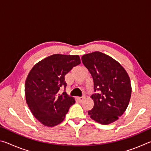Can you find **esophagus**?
I'll list each match as a JSON object with an SVG mask.
<instances>
[{"instance_id": "obj_1", "label": "esophagus", "mask_w": 151, "mask_h": 151, "mask_svg": "<svg viewBox=\"0 0 151 151\" xmlns=\"http://www.w3.org/2000/svg\"><path fill=\"white\" fill-rule=\"evenodd\" d=\"M84 99H85V96H81V97H77V99L78 101L81 103V102H83V101L84 100Z\"/></svg>"}]
</instances>
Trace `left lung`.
Listing matches in <instances>:
<instances>
[{
  "label": "left lung",
  "mask_w": 151,
  "mask_h": 151,
  "mask_svg": "<svg viewBox=\"0 0 151 151\" xmlns=\"http://www.w3.org/2000/svg\"><path fill=\"white\" fill-rule=\"evenodd\" d=\"M82 62L94 82V106L88 115L102 124L112 123L126 111L131 96V81L124 68L112 57L96 51L83 55Z\"/></svg>",
  "instance_id": "left-lung-1"
}]
</instances>
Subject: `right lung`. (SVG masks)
Instances as JSON below:
<instances>
[{
    "label": "right lung",
    "mask_w": 151,
    "mask_h": 151,
    "mask_svg": "<svg viewBox=\"0 0 151 151\" xmlns=\"http://www.w3.org/2000/svg\"><path fill=\"white\" fill-rule=\"evenodd\" d=\"M81 63L78 55L56 54L36 64L25 82L27 103L34 116L42 124L54 127L65 119L75 99L65 89V76L74 66Z\"/></svg>",
    "instance_id": "right-lung-1"
}]
</instances>
